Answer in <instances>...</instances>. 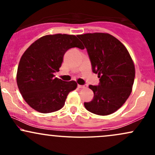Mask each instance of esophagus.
<instances>
[{
    "label": "esophagus",
    "instance_id": "obj_1",
    "mask_svg": "<svg viewBox=\"0 0 155 155\" xmlns=\"http://www.w3.org/2000/svg\"><path fill=\"white\" fill-rule=\"evenodd\" d=\"M78 87H79V88H85V87H87V85L86 84H84V85L78 84Z\"/></svg>",
    "mask_w": 155,
    "mask_h": 155
}]
</instances>
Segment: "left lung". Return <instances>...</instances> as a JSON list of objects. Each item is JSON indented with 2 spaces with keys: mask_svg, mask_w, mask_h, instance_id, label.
<instances>
[{
  "mask_svg": "<svg viewBox=\"0 0 155 155\" xmlns=\"http://www.w3.org/2000/svg\"><path fill=\"white\" fill-rule=\"evenodd\" d=\"M87 51L94 74L100 78L98 85H90L94 97L84 105L97 115H108L123 105L132 91L134 64L126 47L108 33L78 35Z\"/></svg>",
  "mask_w": 155,
  "mask_h": 155,
  "instance_id": "left-lung-1",
  "label": "left lung"
}]
</instances>
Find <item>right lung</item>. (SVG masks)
<instances>
[{"label":"right lung","mask_w":155,"mask_h":155,"mask_svg":"<svg viewBox=\"0 0 155 155\" xmlns=\"http://www.w3.org/2000/svg\"><path fill=\"white\" fill-rule=\"evenodd\" d=\"M84 47L74 35H47L35 41L25 51L19 61L17 86L23 98L33 109L51 113L63 107L67 96L77 87L76 81L54 77L59 71L65 53Z\"/></svg>","instance_id":"right-lung-1"}]
</instances>
